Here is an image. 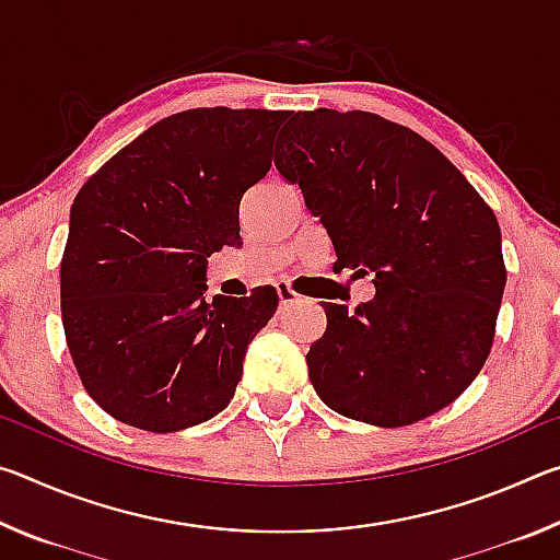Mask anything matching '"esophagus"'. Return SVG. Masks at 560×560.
I'll list each match as a JSON object with an SVG mask.
<instances>
[{"label":"esophagus","instance_id":"obj_1","mask_svg":"<svg viewBox=\"0 0 560 560\" xmlns=\"http://www.w3.org/2000/svg\"><path fill=\"white\" fill-rule=\"evenodd\" d=\"M277 293H279V303H281V306H291V303H296V301L301 299L296 291H293L291 287H287V283H279Z\"/></svg>","mask_w":560,"mask_h":560}]
</instances>
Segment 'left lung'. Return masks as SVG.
<instances>
[{"label": "left lung", "mask_w": 560, "mask_h": 560, "mask_svg": "<svg viewBox=\"0 0 560 560\" xmlns=\"http://www.w3.org/2000/svg\"><path fill=\"white\" fill-rule=\"evenodd\" d=\"M279 175L299 185L340 269L373 273L353 311L324 303L306 363L330 410L402 428L467 390L506 287L494 212L438 148L375 113H289Z\"/></svg>", "instance_id": "left-lung-1"}]
</instances>
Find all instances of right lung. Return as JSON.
Wrapping results in <instances>:
<instances>
[{"label":"right lung","mask_w":560,"mask_h":560,"mask_svg":"<svg viewBox=\"0 0 560 560\" xmlns=\"http://www.w3.org/2000/svg\"><path fill=\"white\" fill-rule=\"evenodd\" d=\"M287 110L195 108L158 120L71 205L61 320L75 371L130 428L177 432L234 397L252 338L279 306L207 291V257L240 240V202L271 167Z\"/></svg>","instance_id":"add662e5"}]
</instances>
